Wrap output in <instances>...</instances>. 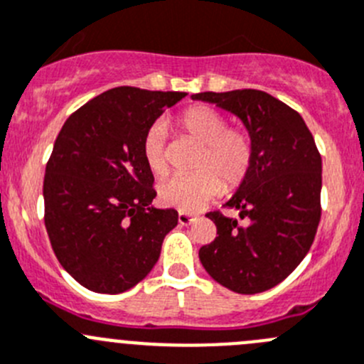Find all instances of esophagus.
<instances>
[{
  "label": "esophagus",
  "mask_w": 364,
  "mask_h": 364,
  "mask_svg": "<svg viewBox=\"0 0 364 364\" xmlns=\"http://www.w3.org/2000/svg\"><path fill=\"white\" fill-rule=\"evenodd\" d=\"M196 220V217H193V215H190V213H185V211H179V215H178V222L181 225H188V224H192V222Z\"/></svg>",
  "instance_id": "34e87169"
}]
</instances>
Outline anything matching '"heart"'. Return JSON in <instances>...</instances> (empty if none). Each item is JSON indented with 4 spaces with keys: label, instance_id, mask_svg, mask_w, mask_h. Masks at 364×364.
<instances>
[{
    "label": "heart",
    "instance_id": "1",
    "mask_svg": "<svg viewBox=\"0 0 364 364\" xmlns=\"http://www.w3.org/2000/svg\"><path fill=\"white\" fill-rule=\"evenodd\" d=\"M181 135L200 144L193 168L196 174L172 176L158 186L165 206L197 211L224 190L236 188L249 174L254 161V140L243 126H228V119L208 105H193L176 119ZM142 156L151 174L164 176L168 168L165 153V126H151L142 140Z\"/></svg>",
    "mask_w": 364,
    "mask_h": 364
}]
</instances>
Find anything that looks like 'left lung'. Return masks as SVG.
I'll list each match as a JSON object with an SVG mask.
<instances>
[{"label":"left lung","instance_id":"left-lung-1","mask_svg":"<svg viewBox=\"0 0 364 364\" xmlns=\"http://www.w3.org/2000/svg\"><path fill=\"white\" fill-rule=\"evenodd\" d=\"M192 100L238 115L254 140L252 167L225 203L243 222L210 211L218 236L200 247L199 259L222 287L261 294L287 279L315 240L322 156L301 114L263 90L200 92Z\"/></svg>","mask_w":364,"mask_h":364}]
</instances>
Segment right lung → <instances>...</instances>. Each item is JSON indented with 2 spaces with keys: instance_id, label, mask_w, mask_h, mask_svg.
<instances>
[{
  "instance_id": "right-lung-1",
  "label": "right lung",
  "mask_w": 364,
  "mask_h": 364,
  "mask_svg": "<svg viewBox=\"0 0 364 364\" xmlns=\"http://www.w3.org/2000/svg\"><path fill=\"white\" fill-rule=\"evenodd\" d=\"M185 92L115 87L60 129L44 176V224L55 256L87 290L122 294L153 270L178 211L151 206L142 140Z\"/></svg>"
}]
</instances>
